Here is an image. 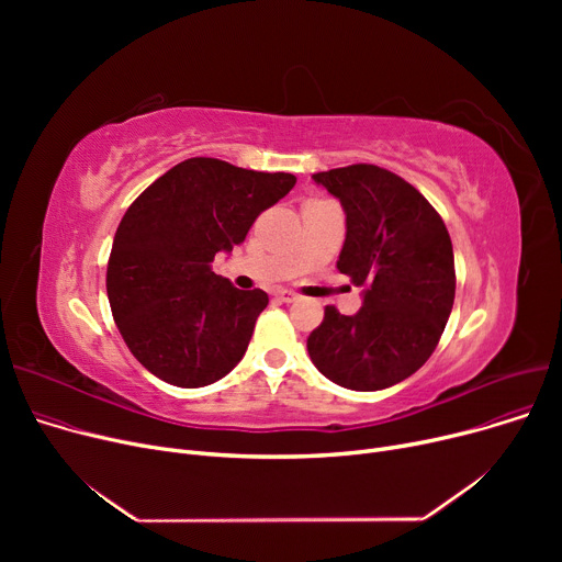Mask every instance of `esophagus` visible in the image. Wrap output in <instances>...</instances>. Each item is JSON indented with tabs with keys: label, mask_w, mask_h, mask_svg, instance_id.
I'll use <instances>...</instances> for the list:
<instances>
[{
	"label": "esophagus",
	"mask_w": 562,
	"mask_h": 562,
	"mask_svg": "<svg viewBox=\"0 0 562 562\" xmlns=\"http://www.w3.org/2000/svg\"><path fill=\"white\" fill-rule=\"evenodd\" d=\"M273 296L280 301V303H293V301H299V296L293 291H289V289H278Z\"/></svg>",
	"instance_id": "esophagus-1"
}]
</instances>
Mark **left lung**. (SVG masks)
<instances>
[{"instance_id":"obj_1","label":"left lung","mask_w":562,"mask_h":562,"mask_svg":"<svg viewBox=\"0 0 562 562\" xmlns=\"http://www.w3.org/2000/svg\"><path fill=\"white\" fill-rule=\"evenodd\" d=\"M341 202L337 269L362 286V307H326L310 335L314 367L335 385L375 392L419 371L445 333L453 299V246L445 221L403 177L371 164L312 175Z\"/></svg>"}]
</instances>
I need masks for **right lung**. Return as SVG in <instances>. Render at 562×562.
<instances>
[{"label":"right lung","mask_w":562,"mask_h":562,"mask_svg":"<svg viewBox=\"0 0 562 562\" xmlns=\"http://www.w3.org/2000/svg\"><path fill=\"white\" fill-rule=\"evenodd\" d=\"M296 177L193 157L147 187L117 225L106 293L132 356L175 387H204L246 356L269 305L212 271L218 252L246 241L255 218Z\"/></svg>","instance_id":"1"}]
</instances>
